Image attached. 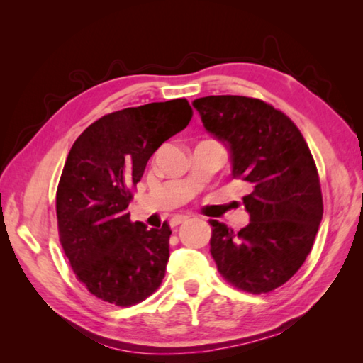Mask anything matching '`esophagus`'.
Segmentation results:
<instances>
[{
    "label": "esophagus",
    "mask_w": 363,
    "mask_h": 363,
    "mask_svg": "<svg viewBox=\"0 0 363 363\" xmlns=\"http://www.w3.org/2000/svg\"><path fill=\"white\" fill-rule=\"evenodd\" d=\"M189 220V216H174L173 219H171V227H173V229H176L177 225H181L182 223H187Z\"/></svg>",
    "instance_id": "esophagus-1"
}]
</instances>
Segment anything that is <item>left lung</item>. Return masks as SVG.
Masks as SVG:
<instances>
[{"label":"left lung","mask_w":363,"mask_h":363,"mask_svg":"<svg viewBox=\"0 0 363 363\" xmlns=\"http://www.w3.org/2000/svg\"><path fill=\"white\" fill-rule=\"evenodd\" d=\"M205 130L230 153L232 177L251 186L243 196L250 223L240 232L211 220V255L233 286L275 290L303 266L323 216L314 158L296 125L280 110L245 96L192 102Z\"/></svg>","instance_id":"obj_1"}]
</instances>
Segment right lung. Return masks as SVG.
<instances>
[{"label": "right lung", "mask_w": 363, "mask_h": 363, "mask_svg": "<svg viewBox=\"0 0 363 363\" xmlns=\"http://www.w3.org/2000/svg\"><path fill=\"white\" fill-rule=\"evenodd\" d=\"M190 118L186 99L123 108L94 121L72 145L56 196L59 235L73 272L96 298L128 307L162 284L169 225L131 223L126 208L153 152Z\"/></svg>", "instance_id": "obj_1"}]
</instances>
